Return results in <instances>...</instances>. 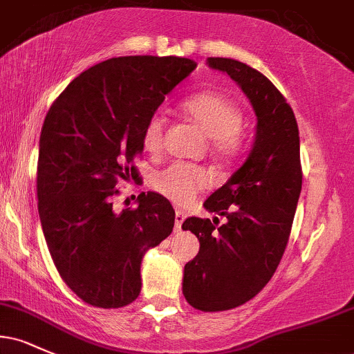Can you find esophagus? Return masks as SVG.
Returning a JSON list of instances; mask_svg holds the SVG:
<instances>
[{"label": "esophagus", "mask_w": 354, "mask_h": 354, "mask_svg": "<svg viewBox=\"0 0 354 354\" xmlns=\"http://www.w3.org/2000/svg\"><path fill=\"white\" fill-rule=\"evenodd\" d=\"M185 213H183L181 209H176V213H174V228H176V231L181 230V225L183 221H185Z\"/></svg>", "instance_id": "obj_1"}]
</instances>
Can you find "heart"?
<instances>
[{
  "instance_id": "1",
  "label": "heart",
  "mask_w": 354,
  "mask_h": 354,
  "mask_svg": "<svg viewBox=\"0 0 354 354\" xmlns=\"http://www.w3.org/2000/svg\"><path fill=\"white\" fill-rule=\"evenodd\" d=\"M183 111L211 138V149L218 158L230 160L241 149L243 138L239 128L243 124V111L234 101L214 91L191 95L181 103ZM166 118L154 113L148 118L141 143L148 153H158L163 146ZM213 181L208 169L201 166L173 163L153 176V188L176 203L186 205L196 196L198 191L208 188Z\"/></svg>"
}]
</instances>
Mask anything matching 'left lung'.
I'll return each instance as SVG.
<instances>
[{"instance_id": "obj_1", "label": "left lung", "mask_w": 354, "mask_h": 354, "mask_svg": "<svg viewBox=\"0 0 354 354\" xmlns=\"http://www.w3.org/2000/svg\"><path fill=\"white\" fill-rule=\"evenodd\" d=\"M208 66L234 80L251 101L256 135L250 156L205 201L209 213L183 223L200 239L185 265L183 295L201 311H226L254 298L281 261L301 193L299 131L293 109L263 73L241 61L208 58Z\"/></svg>"}]
</instances>
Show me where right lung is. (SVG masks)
Instances as JSON below:
<instances>
[{"label":"right lung","mask_w":354,"mask_h":354,"mask_svg":"<svg viewBox=\"0 0 354 354\" xmlns=\"http://www.w3.org/2000/svg\"><path fill=\"white\" fill-rule=\"evenodd\" d=\"M194 68L176 56L106 59L73 80L44 118L36 173L41 228L63 281L91 306L135 301L145 253L171 234L174 209L161 194L141 193L136 208L121 213L111 200L138 174L148 118Z\"/></svg>","instance_id":"obj_1"}]
</instances>
